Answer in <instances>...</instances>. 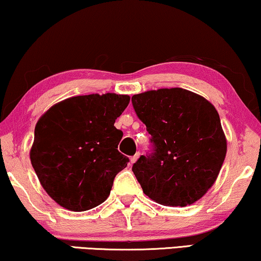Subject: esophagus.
Listing matches in <instances>:
<instances>
[{
  "label": "esophagus",
  "mask_w": 261,
  "mask_h": 261,
  "mask_svg": "<svg viewBox=\"0 0 261 261\" xmlns=\"http://www.w3.org/2000/svg\"><path fill=\"white\" fill-rule=\"evenodd\" d=\"M139 156H140V153H135V154L133 155V156H130V163L132 164H134L135 162H137V160H138V158H139Z\"/></svg>",
  "instance_id": "34e87169"
}]
</instances>
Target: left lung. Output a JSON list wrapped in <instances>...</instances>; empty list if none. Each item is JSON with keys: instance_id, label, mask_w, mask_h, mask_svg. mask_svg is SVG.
<instances>
[{"instance_id": "left-lung-1", "label": "left lung", "mask_w": 261, "mask_h": 261, "mask_svg": "<svg viewBox=\"0 0 261 261\" xmlns=\"http://www.w3.org/2000/svg\"><path fill=\"white\" fill-rule=\"evenodd\" d=\"M132 103L151 134V153L132 167L142 191L163 205L198 201L215 183L227 153L215 107L181 88L142 92Z\"/></svg>"}]
</instances>
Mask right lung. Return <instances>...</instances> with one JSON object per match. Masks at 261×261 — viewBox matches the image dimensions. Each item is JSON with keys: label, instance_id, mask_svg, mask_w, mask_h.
Listing matches in <instances>:
<instances>
[{"label": "right lung", "instance_id": "add662e5", "mask_svg": "<svg viewBox=\"0 0 261 261\" xmlns=\"http://www.w3.org/2000/svg\"><path fill=\"white\" fill-rule=\"evenodd\" d=\"M128 95L76 96L51 107L34 130L31 163L49 197L72 212L108 198L114 178L129 162L117 146L123 133L114 123Z\"/></svg>", "mask_w": 261, "mask_h": 261}]
</instances>
